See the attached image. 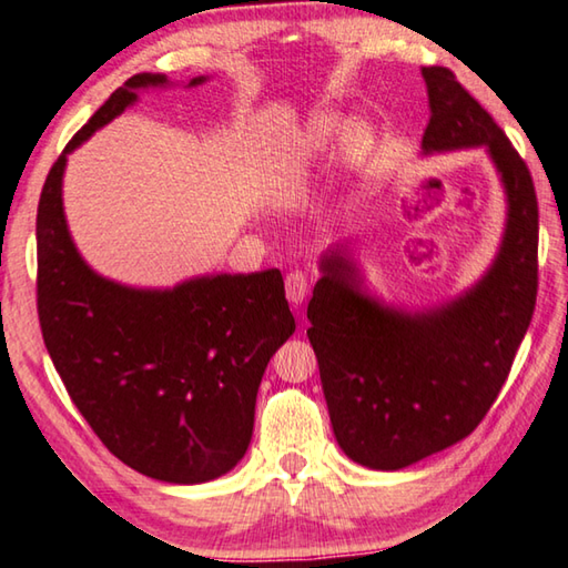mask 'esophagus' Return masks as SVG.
I'll use <instances>...</instances> for the list:
<instances>
[{
	"label": "esophagus",
	"instance_id": "1",
	"mask_svg": "<svg viewBox=\"0 0 568 568\" xmlns=\"http://www.w3.org/2000/svg\"><path fill=\"white\" fill-rule=\"evenodd\" d=\"M307 291H311V277L305 271H291L285 275V295L293 305L303 303Z\"/></svg>",
	"mask_w": 568,
	"mask_h": 568
}]
</instances>
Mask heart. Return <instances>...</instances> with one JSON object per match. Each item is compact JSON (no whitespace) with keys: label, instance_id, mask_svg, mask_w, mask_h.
I'll list each match as a JSON object with an SVG mask.
<instances>
[{"label":"heart","instance_id":"heart-1","mask_svg":"<svg viewBox=\"0 0 568 568\" xmlns=\"http://www.w3.org/2000/svg\"><path fill=\"white\" fill-rule=\"evenodd\" d=\"M373 131L359 121H347L343 113L320 109L313 111L295 139V156L313 161L317 156L339 149L347 163L365 159L373 149Z\"/></svg>","mask_w":568,"mask_h":568}]
</instances>
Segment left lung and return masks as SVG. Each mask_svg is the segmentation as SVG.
I'll list each match as a JSON object with an SVG mask.
<instances>
[{"label":"left lung","mask_w":568,"mask_h":568,"mask_svg":"<svg viewBox=\"0 0 568 568\" xmlns=\"http://www.w3.org/2000/svg\"><path fill=\"white\" fill-rule=\"evenodd\" d=\"M429 97L425 153L484 146L507 193V229L491 267L457 301L402 313L363 293L343 245L323 255L307 303L339 449L395 471L471 435L497 399L531 323L539 287V205L527 163L447 67L422 69Z\"/></svg>","instance_id":"obj_1"}]
</instances>
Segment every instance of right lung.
<instances>
[{
  "instance_id": "add662e5",
  "label": "right lung",
  "mask_w": 568,
  "mask_h": 568,
  "mask_svg": "<svg viewBox=\"0 0 568 568\" xmlns=\"http://www.w3.org/2000/svg\"><path fill=\"white\" fill-rule=\"evenodd\" d=\"M163 84L166 74L131 77L51 166L37 211V311L61 383L111 455L151 479L201 484L243 459L265 367L295 333L283 275L271 267L171 291L126 287L84 263L61 203L69 153L139 89Z\"/></svg>"
}]
</instances>
